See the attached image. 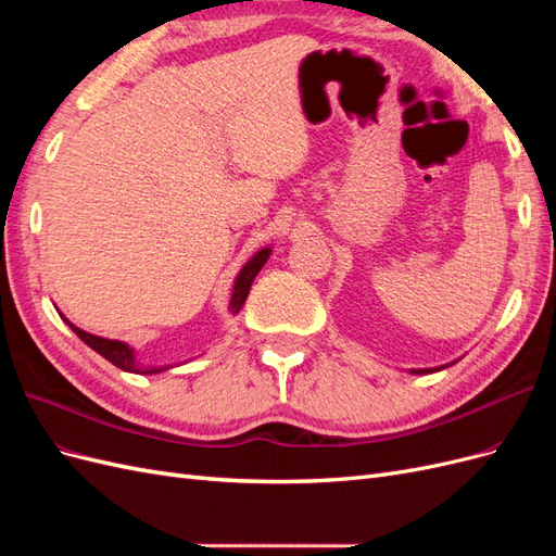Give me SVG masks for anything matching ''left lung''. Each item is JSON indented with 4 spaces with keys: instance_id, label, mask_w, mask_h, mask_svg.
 Here are the masks:
<instances>
[{
    "instance_id": "left-lung-1",
    "label": "left lung",
    "mask_w": 556,
    "mask_h": 556,
    "mask_svg": "<svg viewBox=\"0 0 556 556\" xmlns=\"http://www.w3.org/2000/svg\"><path fill=\"white\" fill-rule=\"evenodd\" d=\"M445 366H435V368H410V374L415 376H422V374H433V371H441Z\"/></svg>"
}]
</instances>
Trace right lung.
I'll list each match as a JSON object with an SVG mask.
<instances>
[{
	"label": "right lung",
	"instance_id": "1",
	"mask_svg": "<svg viewBox=\"0 0 556 556\" xmlns=\"http://www.w3.org/2000/svg\"><path fill=\"white\" fill-rule=\"evenodd\" d=\"M271 252H274L271 248H262V250H257L255 255H252V257L243 264V268L239 271L237 280H233V288H231V299H229V313H231V315H239V313H241V308H243V304H245V299H248V294H250V285H252V280L257 278V274L262 271V266L266 264V260L271 257ZM60 317H62V313H60ZM64 323L74 329V333L78 336V339H80L83 343L90 345V348H92L94 352H99V355H102L104 359H109V362H111L113 366H117V368H123V371H127V374L153 376V374H162V371H169V368H174L172 364H166V366H146V364H141V362L137 359V352H134V348H129L127 343L102 339V336H94V333L83 331V329H78L76 325H72L66 317H64Z\"/></svg>",
	"mask_w": 556,
	"mask_h": 556
}]
</instances>
